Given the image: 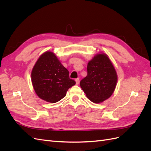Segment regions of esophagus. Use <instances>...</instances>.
<instances>
[{
    "mask_svg": "<svg viewBox=\"0 0 151 151\" xmlns=\"http://www.w3.org/2000/svg\"><path fill=\"white\" fill-rule=\"evenodd\" d=\"M75 81H76V84H77V85H78V84H79V78H77V79H75Z\"/></svg>",
    "mask_w": 151,
    "mask_h": 151,
    "instance_id": "obj_1",
    "label": "esophagus"
}]
</instances>
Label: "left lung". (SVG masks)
Segmentation results:
<instances>
[{
	"instance_id": "1",
	"label": "left lung",
	"mask_w": 151,
	"mask_h": 151,
	"mask_svg": "<svg viewBox=\"0 0 151 151\" xmlns=\"http://www.w3.org/2000/svg\"><path fill=\"white\" fill-rule=\"evenodd\" d=\"M88 75L80 86L90 101L100 103L108 99L115 89L118 76L110 59L104 53H98L89 61Z\"/></svg>"
}]
</instances>
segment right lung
<instances>
[{
    "label": "right lung",
    "mask_w": 151,
    "mask_h": 151,
    "mask_svg": "<svg viewBox=\"0 0 151 151\" xmlns=\"http://www.w3.org/2000/svg\"><path fill=\"white\" fill-rule=\"evenodd\" d=\"M31 82L38 96L49 103H57L64 98L76 82L52 52L41 55L31 71Z\"/></svg>",
    "instance_id": "add662e5"
}]
</instances>
